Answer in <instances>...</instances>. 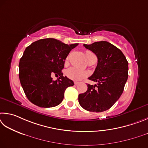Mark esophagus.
<instances>
[{
	"label": "esophagus",
	"mask_w": 148,
	"mask_h": 148,
	"mask_svg": "<svg viewBox=\"0 0 148 148\" xmlns=\"http://www.w3.org/2000/svg\"><path fill=\"white\" fill-rule=\"evenodd\" d=\"M79 83V82H77V81H75V82H74V84H75V85H77V84H78Z\"/></svg>",
	"instance_id": "obj_1"
}]
</instances>
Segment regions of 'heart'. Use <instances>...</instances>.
Wrapping results in <instances>:
<instances>
[{"label": "heart", "mask_w": 148, "mask_h": 148, "mask_svg": "<svg viewBox=\"0 0 148 148\" xmlns=\"http://www.w3.org/2000/svg\"><path fill=\"white\" fill-rule=\"evenodd\" d=\"M90 53H92L89 51H87L85 53V54L87 55V54ZM66 75L67 78H69V79H71L73 81H79L88 76L89 73L85 71V70L79 69L75 67H71L66 70Z\"/></svg>", "instance_id": "heart-1"}]
</instances>
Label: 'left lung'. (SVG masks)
<instances>
[{
  "label": "left lung",
  "instance_id": "1",
  "mask_svg": "<svg viewBox=\"0 0 148 148\" xmlns=\"http://www.w3.org/2000/svg\"><path fill=\"white\" fill-rule=\"evenodd\" d=\"M83 45L97 57L96 68L88 78L97 84H88L87 91L79 95V104L90 112H103L122 94L128 78V62L122 52L108 41Z\"/></svg>",
  "mask_w": 148,
  "mask_h": 148
}]
</instances>
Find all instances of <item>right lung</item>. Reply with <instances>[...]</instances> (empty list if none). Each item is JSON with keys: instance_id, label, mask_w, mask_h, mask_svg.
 <instances>
[{"instance_id": "right-lung-1", "label": "right lung", "mask_w": 148, "mask_h": 148, "mask_svg": "<svg viewBox=\"0 0 148 148\" xmlns=\"http://www.w3.org/2000/svg\"><path fill=\"white\" fill-rule=\"evenodd\" d=\"M78 43L67 45L54 38L41 39L27 47L19 64V80L31 103L43 108L61 103L67 87L73 81L64 77L62 70L69 52ZM59 75L56 81L51 76Z\"/></svg>"}]
</instances>
